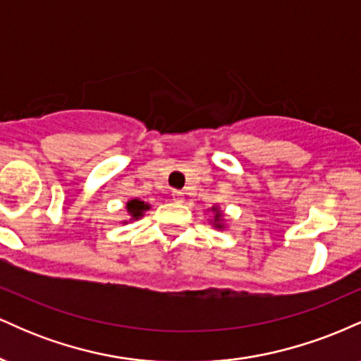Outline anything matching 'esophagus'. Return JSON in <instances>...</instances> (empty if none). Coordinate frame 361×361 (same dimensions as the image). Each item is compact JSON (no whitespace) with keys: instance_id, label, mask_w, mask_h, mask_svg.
Wrapping results in <instances>:
<instances>
[{"instance_id":"esophagus-1","label":"esophagus","mask_w":361,"mask_h":361,"mask_svg":"<svg viewBox=\"0 0 361 361\" xmlns=\"http://www.w3.org/2000/svg\"><path fill=\"white\" fill-rule=\"evenodd\" d=\"M173 200L178 202V204H181V202L185 200V195H183V192H173Z\"/></svg>"}]
</instances>
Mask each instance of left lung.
Masks as SVG:
<instances>
[{"label": "left lung", "instance_id": "obj_1", "mask_svg": "<svg viewBox=\"0 0 361 361\" xmlns=\"http://www.w3.org/2000/svg\"><path fill=\"white\" fill-rule=\"evenodd\" d=\"M212 212V219H210V224L215 227V229H226V221H224V212L219 209V205H214L210 209Z\"/></svg>", "mask_w": 361, "mask_h": 361}]
</instances>
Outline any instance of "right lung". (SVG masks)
Returning <instances> with one entry per match:
<instances>
[{"label":"right lung","instance_id":"right-lung-1","mask_svg":"<svg viewBox=\"0 0 361 361\" xmlns=\"http://www.w3.org/2000/svg\"><path fill=\"white\" fill-rule=\"evenodd\" d=\"M126 209H127L128 217H130V221H139L140 217H144L146 210L151 209V205H149L147 202L140 200V198H132V200L127 202ZM122 222L128 224V221H122Z\"/></svg>","mask_w":361,"mask_h":361}]
</instances>
